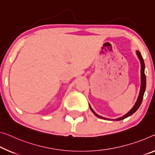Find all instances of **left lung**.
I'll return each instance as SVG.
<instances>
[{
  "mask_svg": "<svg viewBox=\"0 0 155 155\" xmlns=\"http://www.w3.org/2000/svg\"><path fill=\"white\" fill-rule=\"evenodd\" d=\"M137 55H138V58H139V60H140V62H141V90H140L139 96V97H138L137 101V102H136V103H135V104L134 105V107H132V109H131V110L129 111V112L126 114L125 115L122 116V117L115 119L116 121L123 120V119H125L126 118L129 117L130 116L132 115L133 114H134V112H136L137 109L139 108L140 105H141V104L143 98V95H144L145 91H146V75H145V64H144L143 59V58H142L141 53H140L139 51H137ZM89 107H90V109H91L92 112L94 114V115L96 116L97 117H98L100 118H102V119H107V120H109L108 118L102 117V116H100L99 115H97V114H96V112H95V111L93 110V109L91 107L90 104H89ZM109 120H111V119H109Z\"/></svg>",
  "mask_w": 155,
  "mask_h": 155,
  "instance_id": "1",
  "label": "left lung"
}]
</instances>
